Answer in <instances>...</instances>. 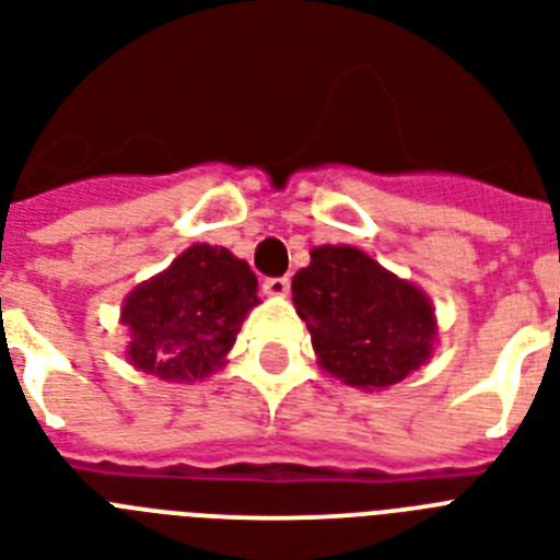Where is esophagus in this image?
I'll use <instances>...</instances> for the list:
<instances>
[{"label": "esophagus", "mask_w": 560, "mask_h": 560, "mask_svg": "<svg viewBox=\"0 0 560 560\" xmlns=\"http://www.w3.org/2000/svg\"><path fill=\"white\" fill-rule=\"evenodd\" d=\"M261 288H265L267 295H288L290 279L288 276H270V279H265V284H261Z\"/></svg>", "instance_id": "esophagus-1"}]
</instances>
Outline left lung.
I'll return each mask as SVG.
<instances>
[{"label": "left lung", "mask_w": 560, "mask_h": 560, "mask_svg": "<svg viewBox=\"0 0 560 560\" xmlns=\"http://www.w3.org/2000/svg\"><path fill=\"white\" fill-rule=\"evenodd\" d=\"M295 313L325 371L359 388H388L431 357L425 295L353 247H316L293 276Z\"/></svg>", "instance_id": "left-lung-1"}]
</instances>
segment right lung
<instances>
[{
    "label": "right lung",
    "mask_w": 560,
    "mask_h": 560,
    "mask_svg": "<svg viewBox=\"0 0 560 560\" xmlns=\"http://www.w3.org/2000/svg\"><path fill=\"white\" fill-rule=\"evenodd\" d=\"M256 290L247 261L224 247L195 244L122 304L129 359L161 380L192 383L212 374L258 302Z\"/></svg>",
    "instance_id": "right-lung-1"
}]
</instances>
